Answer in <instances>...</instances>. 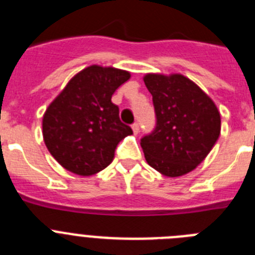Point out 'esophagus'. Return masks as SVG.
Here are the masks:
<instances>
[{"label": "esophagus", "instance_id": "obj_1", "mask_svg": "<svg viewBox=\"0 0 255 255\" xmlns=\"http://www.w3.org/2000/svg\"><path fill=\"white\" fill-rule=\"evenodd\" d=\"M131 129H132V132H134L135 135L138 134V132H139V125H138V124H136V123L132 124V125H131Z\"/></svg>", "mask_w": 255, "mask_h": 255}]
</instances>
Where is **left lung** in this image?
<instances>
[{
	"mask_svg": "<svg viewBox=\"0 0 255 255\" xmlns=\"http://www.w3.org/2000/svg\"><path fill=\"white\" fill-rule=\"evenodd\" d=\"M144 83L153 97L155 129L140 145L148 164L162 175L179 177L202 163L221 132L215 102L181 74H147Z\"/></svg>",
	"mask_w": 255,
	"mask_h": 255,
	"instance_id": "left-lung-1",
	"label": "left lung"
}]
</instances>
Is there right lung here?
Masks as SVG:
<instances>
[{
    "label": "right lung",
    "mask_w": 255,
    "mask_h": 255,
    "mask_svg": "<svg viewBox=\"0 0 255 255\" xmlns=\"http://www.w3.org/2000/svg\"><path fill=\"white\" fill-rule=\"evenodd\" d=\"M129 79L125 70L92 65L71 78L52 101L42 132L47 149L62 167L91 176L111 163L117 144L132 134L111 102L115 91Z\"/></svg>",
    "instance_id": "add662e5"
}]
</instances>
